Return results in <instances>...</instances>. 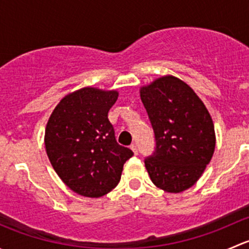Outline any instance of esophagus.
I'll use <instances>...</instances> for the list:
<instances>
[{
  "label": "esophagus",
  "mask_w": 249,
  "mask_h": 249,
  "mask_svg": "<svg viewBox=\"0 0 249 249\" xmlns=\"http://www.w3.org/2000/svg\"><path fill=\"white\" fill-rule=\"evenodd\" d=\"M130 148H131V150L134 152L135 155H137V153H139V149H137V145L135 144V143H132L131 145H130Z\"/></svg>",
  "instance_id": "esophagus-1"
}]
</instances>
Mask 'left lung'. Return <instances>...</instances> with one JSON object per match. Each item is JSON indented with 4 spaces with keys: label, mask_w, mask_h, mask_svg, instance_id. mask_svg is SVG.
<instances>
[{
    "label": "left lung",
    "mask_w": 249,
    "mask_h": 249,
    "mask_svg": "<svg viewBox=\"0 0 249 249\" xmlns=\"http://www.w3.org/2000/svg\"><path fill=\"white\" fill-rule=\"evenodd\" d=\"M157 140L147 158L150 179L166 193H182L201 177L215 148L212 117L196 92L175 76H162L140 89Z\"/></svg>",
    "instance_id": "left-lung-1"
}]
</instances>
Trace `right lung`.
I'll return each instance as SVG.
<instances>
[{
    "mask_svg": "<svg viewBox=\"0 0 249 249\" xmlns=\"http://www.w3.org/2000/svg\"><path fill=\"white\" fill-rule=\"evenodd\" d=\"M117 90L85 87L60 100L44 134L53 169L71 190L85 197H101L117 187L131 149L115 141L108 110Z\"/></svg>",
    "mask_w": 249,
    "mask_h": 249,
    "instance_id": "add662e5",
    "label": "right lung"
}]
</instances>
